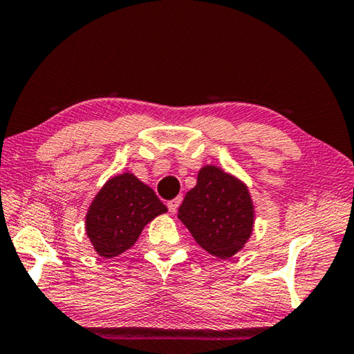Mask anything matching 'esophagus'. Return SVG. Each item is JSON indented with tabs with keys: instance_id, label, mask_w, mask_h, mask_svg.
<instances>
[{
	"instance_id": "obj_1",
	"label": "esophagus",
	"mask_w": 354,
	"mask_h": 354,
	"mask_svg": "<svg viewBox=\"0 0 354 354\" xmlns=\"http://www.w3.org/2000/svg\"><path fill=\"white\" fill-rule=\"evenodd\" d=\"M180 202H182V197H176V199H172V201L167 202V208H169V212L171 213H176L178 205H180Z\"/></svg>"
}]
</instances>
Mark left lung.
Wrapping results in <instances>:
<instances>
[{"label": "left lung", "mask_w": 354, "mask_h": 354, "mask_svg": "<svg viewBox=\"0 0 354 354\" xmlns=\"http://www.w3.org/2000/svg\"><path fill=\"white\" fill-rule=\"evenodd\" d=\"M178 219L203 250L228 259L249 241L255 212L245 183L207 165L197 174L196 187L185 196Z\"/></svg>", "instance_id": "left-lung-1"}]
</instances>
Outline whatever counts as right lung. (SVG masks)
Here are the masks:
<instances>
[{
  "mask_svg": "<svg viewBox=\"0 0 354 354\" xmlns=\"http://www.w3.org/2000/svg\"><path fill=\"white\" fill-rule=\"evenodd\" d=\"M166 212L152 188L124 172L107 180L93 199L85 232L99 257L113 258L130 249L146 224Z\"/></svg>",
  "mask_w": 354,
  "mask_h": 354,
  "instance_id": "1",
  "label": "right lung"
}]
</instances>
